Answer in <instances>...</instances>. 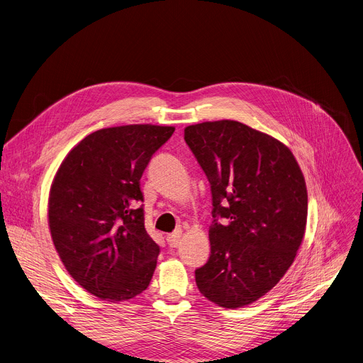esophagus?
<instances>
[{"label": "esophagus", "instance_id": "34e87169", "mask_svg": "<svg viewBox=\"0 0 363 363\" xmlns=\"http://www.w3.org/2000/svg\"><path fill=\"white\" fill-rule=\"evenodd\" d=\"M167 242L171 247H178L179 246V242H181V230H178V232H174L171 235L167 236Z\"/></svg>", "mask_w": 363, "mask_h": 363}]
</instances>
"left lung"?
Here are the masks:
<instances>
[{"label": "left lung", "mask_w": 363, "mask_h": 363, "mask_svg": "<svg viewBox=\"0 0 363 363\" xmlns=\"http://www.w3.org/2000/svg\"><path fill=\"white\" fill-rule=\"evenodd\" d=\"M184 139L213 196L211 253L196 286L220 307H245L279 282L303 242L304 175L285 145L239 121L188 125Z\"/></svg>", "instance_id": "1"}]
</instances>
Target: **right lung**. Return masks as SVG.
I'll list each match as a JSON object with an SVG mask.
<instances>
[{"instance_id":"add662e5","label":"right lung","mask_w":363,"mask_h":363,"mask_svg":"<svg viewBox=\"0 0 363 363\" xmlns=\"http://www.w3.org/2000/svg\"><path fill=\"white\" fill-rule=\"evenodd\" d=\"M175 127L128 124L96 130L59 167L49 195V228L69 275L111 303L143 292L159 246L145 228L140 178Z\"/></svg>"}]
</instances>
